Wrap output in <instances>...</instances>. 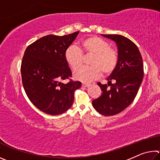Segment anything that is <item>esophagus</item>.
Returning <instances> with one entry per match:
<instances>
[{"mask_svg": "<svg viewBox=\"0 0 160 160\" xmlns=\"http://www.w3.org/2000/svg\"><path fill=\"white\" fill-rule=\"evenodd\" d=\"M90 84H86V83H82V86L85 87V88H88V87L90 86Z\"/></svg>", "mask_w": 160, "mask_h": 160, "instance_id": "esophagus-1", "label": "esophagus"}]
</instances>
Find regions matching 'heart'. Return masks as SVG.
<instances>
[{
  "label": "heart",
  "instance_id": "obj_1",
  "mask_svg": "<svg viewBox=\"0 0 160 160\" xmlns=\"http://www.w3.org/2000/svg\"><path fill=\"white\" fill-rule=\"evenodd\" d=\"M93 55L90 67H83L76 70L74 77L83 82H91L103 75H109L117 66L118 55L117 51L110 47L109 43L96 36L86 38L80 43V47H68L65 52L68 64L74 70L82 64L83 54Z\"/></svg>",
  "mask_w": 160,
  "mask_h": 160
}]
</instances>
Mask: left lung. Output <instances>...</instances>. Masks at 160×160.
<instances>
[{"mask_svg":"<svg viewBox=\"0 0 160 160\" xmlns=\"http://www.w3.org/2000/svg\"><path fill=\"white\" fill-rule=\"evenodd\" d=\"M102 36L116 43L118 61L116 68L107 78L108 83H97L102 92L101 96L93 100L92 105L97 112L109 116L121 112L132 102L141 85L144 70L141 54L131 40L118 34Z\"/></svg>","mask_w":160,"mask_h":160,"instance_id":"obj_1","label":"left lung"}]
</instances>
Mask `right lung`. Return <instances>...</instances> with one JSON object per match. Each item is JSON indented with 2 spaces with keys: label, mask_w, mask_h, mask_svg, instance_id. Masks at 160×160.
Here are the masks:
<instances>
[{
  "label": "right lung",
  "mask_w": 160,
  "mask_h": 160,
  "mask_svg": "<svg viewBox=\"0 0 160 160\" xmlns=\"http://www.w3.org/2000/svg\"><path fill=\"white\" fill-rule=\"evenodd\" d=\"M79 32L56 36L47 35L29 45L21 64L22 82L29 99L37 109L47 114L58 115L72 106L74 92L81 87L72 77L65 52Z\"/></svg>",
  "instance_id": "right-lung-1"
}]
</instances>
